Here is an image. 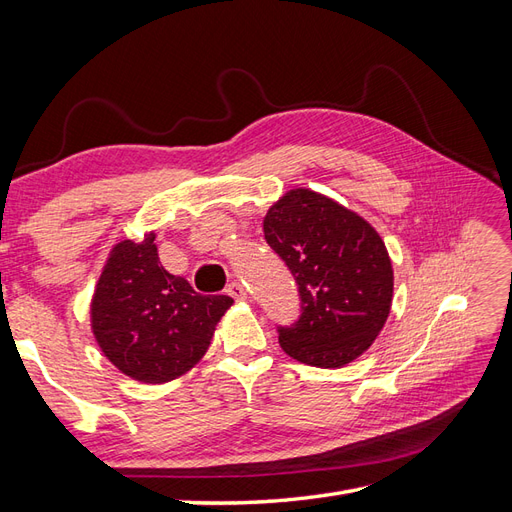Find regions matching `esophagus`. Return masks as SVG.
<instances>
[{
  "instance_id": "34e87169",
  "label": "esophagus",
  "mask_w": 512,
  "mask_h": 512,
  "mask_svg": "<svg viewBox=\"0 0 512 512\" xmlns=\"http://www.w3.org/2000/svg\"><path fill=\"white\" fill-rule=\"evenodd\" d=\"M226 292H228L230 297L235 299V301H245V299H247V292H245V288H243L241 282H230L228 288H226Z\"/></svg>"
}]
</instances>
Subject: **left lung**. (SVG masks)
<instances>
[{
	"label": "left lung",
	"instance_id": "left-lung-1",
	"mask_svg": "<svg viewBox=\"0 0 512 512\" xmlns=\"http://www.w3.org/2000/svg\"><path fill=\"white\" fill-rule=\"evenodd\" d=\"M262 230L299 288V318L277 327L284 352L327 369L354 361L391 312L393 269L378 232L312 190L277 200Z\"/></svg>",
	"mask_w": 512,
	"mask_h": 512
}]
</instances>
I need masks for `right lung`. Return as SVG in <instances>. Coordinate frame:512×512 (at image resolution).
<instances>
[{"instance_id":"right-lung-1","label":"right lung","mask_w":512,"mask_h":512,"mask_svg":"<svg viewBox=\"0 0 512 512\" xmlns=\"http://www.w3.org/2000/svg\"><path fill=\"white\" fill-rule=\"evenodd\" d=\"M153 239L151 232L143 243L128 239L113 247L91 301V327L119 371L162 384L200 361L232 299L198 294L168 273Z\"/></svg>"}]
</instances>
